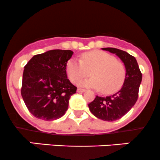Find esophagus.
Instances as JSON below:
<instances>
[{"instance_id": "34e87169", "label": "esophagus", "mask_w": 160, "mask_h": 160, "mask_svg": "<svg viewBox=\"0 0 160 160\" xmlns=\"http://www.w3.org/2000/svg\"><path fill=\"white\" fill-rule=\"evenodd\" d=\"M85 89H82V88H78V89H77V92H79V93H82V92H85Z\"/></svg>"}]
</instances>
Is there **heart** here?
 Instances as JSON below:
<instances>
[{
    "label": "heart",
    "mask_w": 160,
    "mask_h": 160,
    "mask_svg": "<svg viewBox=\"0 0 160 160\" xmlns=\"http://www.w3.org/2000/svg\"><path fill=\"white\" fill-rule=\"evenodd\" d=\"M91 78L80 81L79 86L100 89L103 93H111L121 88L125 78V68L114 57L101 50H92L82 53L81 61L72 58L68 62L66 72L73 83L87 76Z\"/></svg>",
    "instance_id": "b5f03b06"
}]
</instances>
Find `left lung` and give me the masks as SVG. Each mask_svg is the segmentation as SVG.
<instances>
[{"instance_id":"1","label":"left lung","mask_w":160,"mask_h":160,"mask_svg":"<svg viewBox=\"0 0 160 160\" xmlns=\"http://www.w3.org/2000/svg\"><path fill=\"white\" fill-rule=\"evenodd\" d=\"M114 53L124 63L125 78L121 89L112 96H98L88 104L91 113L99 119L106 121L119 120L126 114L135 104L142 75L135 58L128 52L119 49L102 48Z\"/></svg>"}]
</instances>
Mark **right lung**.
Returning a JSON list of instances; mask_svg holds the SVG:
<instances>
[{"mask_svg":"<svg viewBox=\"0 0 160 160\" xmlns=\"http://www.w3.org/2000/svg\"><path fill=\"white\" fill-rule=\"evenodd\" d=\"M72 50H52L33 56L24 68L21 94L30 113L53 121L64 115L77 88L68 78Z\"/></svg>","mask_w":160,"mask_h":160,"instance_id":"obj_1","label":"right lung"}]
</instances>
